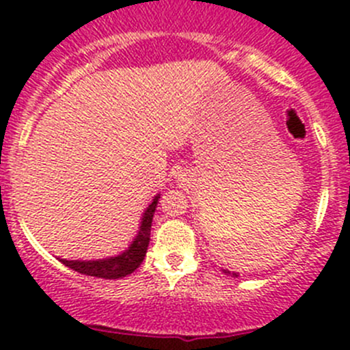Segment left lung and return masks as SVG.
Here are the masks:
<instances>
[{"instance_id":"1","label":"left lung","mask_w":350,"mask_h":350,"mask_svg":"<svg viewBox=\"0 0 350 350\" xmlns=\"http://www.w3.org/2000/svg\"><path fill=\"white\" fill-rule=\"evenodd\" d=\"M224 273H227V274H230V271H227V269H224ZM232 274H234V276H237V274H235V273H232Z\"/></svg>"}]
</instances>
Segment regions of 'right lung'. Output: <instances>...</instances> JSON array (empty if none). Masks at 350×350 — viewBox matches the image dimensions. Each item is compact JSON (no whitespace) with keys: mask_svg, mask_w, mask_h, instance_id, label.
<instances>
[{"mask_svg":"<svg viewBox=\"0 0 350 350\" xmlns=\"http://www.w3.org/2000/svg\"><path fill=\"white\" fill-rule=\"evenodd\" d=\"M159 195L154 198L152 203L142 215V221H140V228L137 237L130 243L129 249L122 252L116 257H108V259H98V260H66L61 259L64 266L70 267L72 271H77L81 274L94 278H103V280H118V278H125L132 274L137 267L142 264L144 257H146L147 247L150 241V227H152V217L155 206H157Z\"/></svg>","mask_w":350,"mask_h":350,"instance_id":"add662e5","label":"right lung"}]
</instances>
